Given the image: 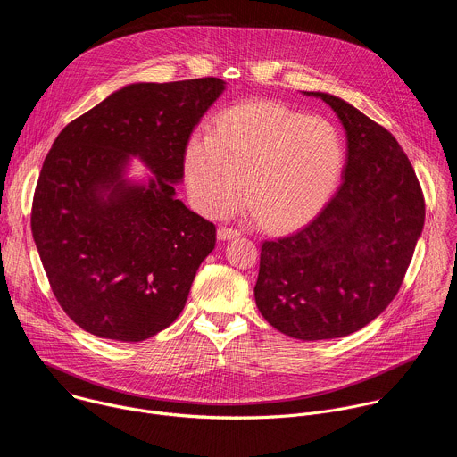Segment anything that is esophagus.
I'll list each match as a JSON object with an SVG mask.
<instances>
[{"mask_svg":"<svg viewBox=\"0 0 457 457\" xmlns=\"http://www.w3.org/2000/svg\"><path fill=\"white\" fill-rule=\"evenodd\" d=\"M217 237L220 240H229V238H235V237H240V229H233V228H226V226H220L217 229Z\"/></svg>","mask_w":457,"mask_h":457,"instance_id":"obj_1","label":"esophagus"}]
</instances>
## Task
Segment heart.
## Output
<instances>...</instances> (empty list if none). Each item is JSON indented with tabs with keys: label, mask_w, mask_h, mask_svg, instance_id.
<instances>
[{
	"label": "heart",
	"mask_w": 457,
	"mask_h": 457,
	"mask_svg": "<svg viewBox=\"0 0 457 457\" xmlns=\"http://www.w3.org/2000/svg\"><path fill=\"white\" fill-rule=\"evenodd\" d=\"M344 162V139L329 119L273 101H249L220 112L212 136L187 139L182 171L193 204L204 215L231 213L245 182L258 217L287 229L328 204Z\"/></svg>",
	"instance_id": "1"
}]
</instances>
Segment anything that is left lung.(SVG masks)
<instances>
[{
  "instance_id": "1",
  "label": "left lung",
  "mask_w": 457,
  "mask_h": 457,
  "mask_svg": "<svg viewBox=\"0 0 457 457\" xmlns=\"http://www.w3.org/2000/svg\"><path fill=\"white\" fill-rule=\"evenodd\" d=\"M328 103L347 134L335 197L303 229L266 240L254 286L258 311L296 340L360 331L395 300L423 231L425 201L393 134L340 97Z\"/></svg>"
}]
</instances>
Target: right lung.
I'll list each match as a JSON object with an SVG mask.
<instances>
[{
    "label": "right lung",
    "instance_id": "add662e5",
    "mask_svg": "<svg viewBox=\"0 0 457 457\" xmlns=\"http://www.w3.org/2000/svg\"><path fill=\"white\" fill-rule=\"evenodd\" d=\"M222 92L219 78L128 85L54 141L30 226L55 300L87 333L143 342L182 312L217 229L175 199L173 184L193 128ZM129 154L156 173L148 185L123 179Z\"/></svg>",
    "mask_w": 457,
    "mask_h": 457
}]
</instances>
